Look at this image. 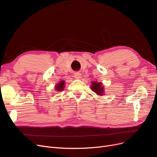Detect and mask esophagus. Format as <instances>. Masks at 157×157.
Instances as JSON below:
<instances>
[{
  "label": "esophagus",
  "instance_id": "1",
  "mask_svg": "<svg viewBox=\"0 0 157 157\" xmlns=\"http://www.w3.org/2000/svg\"><path fill=\"white\" fill-rule=\"evenodd\" d=\"M74 76H75V77L77 78V79H80V78H81V77H82L81 74H80V73H78V72L75 73Z\"/></svg>",
  "mask_w": 157,
  "mask_h": 157
}]
</instances>
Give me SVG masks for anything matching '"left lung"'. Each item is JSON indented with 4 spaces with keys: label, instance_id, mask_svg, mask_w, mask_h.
<instances>
[{
    "label": "left lung",
    "instance_id": "obj_1",
    "mask_svg": "<svg viewBox=\"0 0 157 157\" xmlns=\"http://www.w3.org/2000/svg\"><path fill=\"white\" fill-rule=\"evenodd\" d=\"M91 89L93 92H94L98 96H103L104 93V88L103 84L101 82H98L97 81H92L91 82Z\"/></svg>",
    "mask_w": 157,
    "mask_h": 157
}]
</instances>
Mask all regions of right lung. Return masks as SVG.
<instances>
[{
  "label": "right lung",
  "instance_id": "1",
  "mask_svg": "<svg viewBox=\"0 0 157 157\" xmlns=\"http://www.w3.org/2000/svg\"><path fill=\"white\" fill-rule=\"evenodd\" d=\"M65 81H63V80L59 81L58 84L56 85V86H55L56 91H57V92L63 91V88H65Z\"/></svg>",
  "mask_w": 157,
  "mask_h": 157
}]
</instances>
